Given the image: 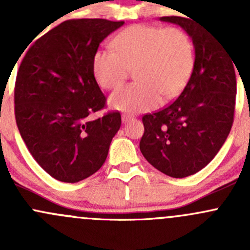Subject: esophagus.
<instances>
[{
  "instance_id": "1",
  "label": "esophagus",
  "mask_w": 250,
  "mask_h": 250,
  "mask_svg": "<svg viewBox=\"0 0 250 250\" xmlns=\"http://www.w3.org/2000/svg\"><path fill=\"white\" fill-rule=\"evenodd\" d=\"M130 120H132V116L127 115V113H123V115H122V122H123V123L129 122Z\"/></svg>"
}]
</instances>
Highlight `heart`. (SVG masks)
Masks as SVG:
<instances>
[{"instance_id": "b5f03b06", "label": "heart", "mask_w": 250, "mask_h": 250, "mask_svg": "<svg viewBox=\"0 0 250 250\" xmlns=\"http://www.w3.org/2000/svg\"><path fill=\"white\" fill-rule=\"evenodd\" d=\"M113 50L98 49L93 74L103 89H116L135 70L137 83L116 90L109 99L112 109L144 112L156 109L161 100L180 94L192 74L195 47L180 27L132 25L116 35Z\"/></svg>"}]
</instances>
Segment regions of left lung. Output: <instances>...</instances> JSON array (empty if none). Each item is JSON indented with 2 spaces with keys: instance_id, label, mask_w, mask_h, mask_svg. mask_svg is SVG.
I'll return each mask as SVG.
<instances>
[{
  "instance_id": "8db88e82",
  "label": "left lung",
  "mask_w": 250,
  "mask_h": 250,
  "mask_svg": "<svg viewBox=\"0 0 250 250\" xmlns=\"http://www.w3.org/2000/svg\"><path fill=\"white\" fill-rule=\"evenodd\" d=\"M160 19L180 25L190 35L195 65L173 103L143 116L139 146L156 169L172 178H185L203 169L230 133L237 93L234 62L226 47L190 17Z\"/></svg>"
}]
</instances>
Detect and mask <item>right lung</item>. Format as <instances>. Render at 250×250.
I'll use <instances>...</instances> for the list:
<instances>
[{
	"mask_svg": "<svg viewBox=\"0 0 250 250\" xmlns=\"http://www.w3.org/2000/svg\"><path fill=\"white\" fill-rule=\"evenodd\" d=\"M125 21L71 19L32 43L14 87L18 129L30 153L62 183H77L100 169L121 127L120 111L106 106L93 74L99 44Z\"/></svg>",
	"mask_w": 250,
	"mask_h": 250,
	"instance_id": "right-lung-1",
	"label": "right lung"
}]
</instances>
